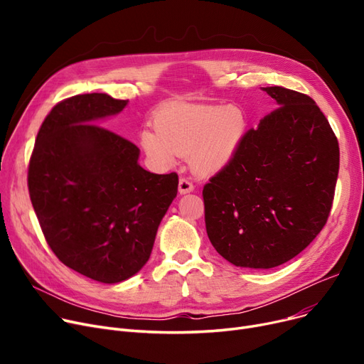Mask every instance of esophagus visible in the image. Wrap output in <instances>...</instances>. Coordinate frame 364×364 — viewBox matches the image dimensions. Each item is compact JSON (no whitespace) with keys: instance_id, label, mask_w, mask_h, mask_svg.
Returning a JSON list of instances; mask_svg holds the SVG:
<instances>
[{"instance_id":"34e87169","label":"esophagus","mask_w":364,"mask_h":364,"mask_svg":"<svg viewBox=\"0 0 364 364\" xmlns=\"http://www.w3.org/2000/svg\"><path fill=\"white\" fill-rule=\"evenodd\" d=\"M193 190H195L193 183H190L187 178H180V181H178V192H180V195L190 193V192H193Z\"/></svg>"}]
</instances>
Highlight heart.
<instances>
[{
    "instance_id": "obj_1",
    "label": "heart",
    "mask_w": 364,
    "mask_h": 364,
    "mask_svg": "<svg viewBox=\"0 0 364 364\" xmlns=\"http://www.w3.org/2000/svg\"><path fill=\"white\" fill-rule=\"evenodd\" d=\"M155 129H143L140 146L149 162L169 168L178 156L202 176H213L233 159L246 132V117L237 106L168 103L153 118Z\"/></svg>"
}]
</instances>
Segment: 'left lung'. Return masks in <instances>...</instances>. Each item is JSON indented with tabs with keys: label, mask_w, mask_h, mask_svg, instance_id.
I'll use <instances>...</instances> for the list:
<instances>
[{
	"label": "left lung",
	"mask_w": 364,
	"mask_h": 364,
	"mask_svg": "<svg viewBox=\"0 0 364 364\" xmlns=\"http://www.w3.org/2000/svg\"><path fill=\"white\" fill-rule=\"evenodd\" d=\"M262 90L279 107L245 134L202 192L217 252L259 270L292 259L321 232L339 171L336 136L316 102L283 87Z\"/></svg>",
	"instance_id": "left-lung-1"
}]
</instances>
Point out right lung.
Listing matches in <instances>:
<instances>
[{
    "mask_svg": "<svg viewBox=\"0 0 364 364\" xmlns=\"http://www.w3.org/2000/svg\"><path fill=\"white\" fill-rule=\"evenodd\" d=\"M128 100L73 95L44 119L28 168L32 206L54 255L102 283H119L147 262L178 176L139 165L140 149L95 121Z\"/></svg>",
    "mask_w": 364,
    "mask_h": 364,
    "instance_id": "obj_1",
    "label": "right lung"
}]
</instances>
